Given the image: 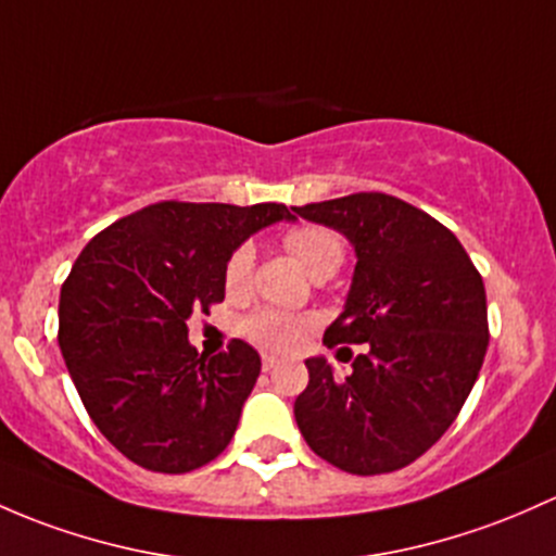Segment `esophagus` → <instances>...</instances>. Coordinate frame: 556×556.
Segmentation results:
<instances>
[{
    "label": "esophagus",
    "mask_w": 556,
    "mask_h": 556,
    "mask_svg": "<svg viewBox=\"0 0 556 556\" xmlns=\"http://www.w3.org/2000/svg\"><path fill=\"white\" fill-rule=\"evenodd\" d=\"M279 365V359H274V356H263V370H274V367Z\"/></svg>",
    "instance_id": "34e87169"
}]
</instances>
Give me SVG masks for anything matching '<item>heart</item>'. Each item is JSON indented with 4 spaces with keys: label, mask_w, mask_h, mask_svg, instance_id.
<instances>
[{
    "label": "heart",
    "mask_w": 556,
    "mask_h": 556,
    "mask_svg": "<svg viewBox=\"0 0 556 556\" xmlns=\"http://www.w3.org/2000/svg\"><path fill=\"white\" fill-rule=\"evenodd\" d=\"M285 248L295 255L298 263L306 268L308 274H319L325 268H338L343 261V239L341 233L325 226H295L282 237ZM255 266V250L253 244H239L229 255L224 268V282L231 295L244 293L253 277ZM308 330L306 317H295V314L279 312V308H258L250 317L242 319V332L258 346L268 352H290L301 343L303 332Z\"/></svg>",
    "instance_id": "b5f03b06"
}]
</instances>
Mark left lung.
I'll return each instance as SVG.
<instances>
[{"instance_id": "1", "label": "left lung", "mask_w": 556, "mask_h": 556, "mask_svg": "<svg viewBox=\"0 0 556 556\" xmlns=\"http://www.w3.org/2000/svg\"><path fill=\"white\" fill-rule=\"evenodd\" d=\"M293 210L354 244L346 308L323 341L365 343L346 378L325 356L306 359L298 429L349 475L405 469L445 434L477 381L490 341L482 277L453 231L381 191Z\"/></svg>"}]
</instances>
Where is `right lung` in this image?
<instances>
[{
    "label": "right lung",
    "mask_w": 556,
    "mask_h": 556,
    "mask_svg": "<svg viewBox=\"0 0 556 556\" xmlns=\"http://www.w3.org/2000/svg\"><path fill=\"white\" fill-rule=\"evenodd\" d=\"M277 202H156L90 239L61 288L58 343L87 416L132 464L186 475L224 453L261 372L253 346L204 356L186 319L224 301L226 261L290 220Z\"/></svg>",
    "instance_id": "right-lung-1"
}]
</instances>
